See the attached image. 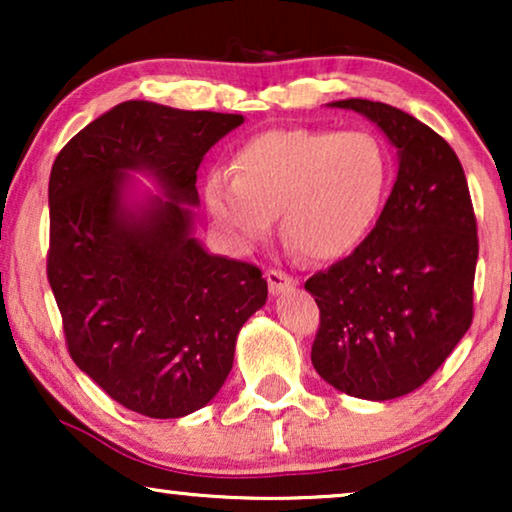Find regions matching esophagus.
I'll list each match as a JSON object with an SVG mask.
<instances>
[{
	"instance_id": "34e87169",
	"label": "esophagus",
	"mask_w": 512,
	"mask_h": 512,
	"mask_svg": "<svg viewBox=\"0 0 512 512\" xmlns=\"http://www.w3.org/2000/svg\"><path fill=\"white\" fill-rule=\"evenodd\" d=\"M265 279H268V286H270L272 296H279V293L291 291L293 286H296V279L289 277L282 270H268V272H265Z\"/></svg>"
}]
</instances>
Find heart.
I'll return each mask as SVG.
<instances>
[{"mask_svg": "<svg viewBox=\"0 0 512 512\" xmlns=\"http://www.w3.org/2000/svg\"><path fill=\"white\" fill-rule=\"evenodd\" d=\"M389 188V151L373 132L277 128L237 149L233 177L207 179L205 207L237 249L263 242L282 216L298 256L335 263L366 242Z\"/></svg>", "mask_w": 512, "mask_h": 512, "instance_id": "1", "label": "heart"}]
</instances>
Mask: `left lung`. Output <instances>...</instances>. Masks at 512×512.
I'll list each match as a JSON object with an SVG mask.
<instances>
[{"label": "left lung", "mask_w": 512, "mask_h": 512, "mask_svg": "<svg viewBox=\"0 0 512 512\" xmlns=\"http://www.w3.org/2000/svg\"><path fill=\"white\" fill-rule=\"evenodd\" d=\"M396 149V184L352 256L305 282L321 324L312 366L342 394L391 401L429 380L473 321L478 228L457 153L429 125L370 100H338Z\"/></svg>", "instance_id": "obj_1"}]
</instances>
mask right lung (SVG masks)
Masks as SVG:
<instances>
[{
  "instance_id": "obj_1",
  "label": "right lung",
  "mask_w": 512,
  "mask_h": 512,
  "mask_svg": "<svg viewBox=\"0 0 512 512\" xmlns=\"http://www.w3.org/2000/svg\"><path fill=\"white\" fill-rule=\"evenodd\" d=\"M240 114L128 100L88 123L48 181V282L76 366L153 419L205 408L233 368L237 333L268 300L251 263L193 235L198 167ZM160 194L139 192L134 174Z\"/></svg>"
}]
</instances>
